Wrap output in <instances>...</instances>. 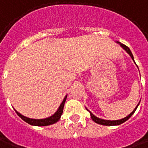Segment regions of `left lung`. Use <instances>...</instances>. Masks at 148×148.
<instances>
[{
    "label": "left lung",
    "mask_w": 148,
    "mask_h": 148,
    "mask_svg": "<svg viewBox=\"0 0 148 148\" xmlns=\"http://www.w3.org/2000/svg\"><path fill=\"white\" fill-rule=\"evenodd\" d=\"M118 43V44H119V45H120L121 47L123 48V49H124L126 52L128 54L131 56V58H132V60L134 61V57H133V54H132V51H131V49L128 48L127 45H123V44H122L121 42H116ZM140 103V102H139ZM139 103H138V105L135 106V108L133 110V111H132V113L129 114L127 117L123 118V119H119V120H106V119H100V118H98L96 117L95 114H93L90 111V110L86 107V109L88 110L89 112H90V117H91L92 120L94 121V122H95L96 123H99V124H101V125H104V126H115V125H120L122 124V123H123L124 122H126V121L127 120V119H129L130 118L132 117V115L133 114L135 113V111L136 110V109H137V107L139 106Z\"/></svg>",
    "instance_id": "8db88e82"
}]
</instances>
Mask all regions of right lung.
Returning a JSON list of instances; mask_svg holds the SVG:
<instances>
[{"instance_id":"right-lung-1","label":"right lung","mask_w":148,"mask_h":148,"mask_svg":"<svg viewBox=\"0 0 148 148\" xmlns=\"http://www.w3.org/2000/svg\"><path fill=\"white\" fill-rule=\"evenodd\" d=\"M67 95L65 96V98L62 100V103L60 104L59 107L58 109L57 110V111L55 113L53 114V115L49 116L48 118H45V119H30V118H28L25 115H22L21 114H20L18 111H16L15 109L14 110L16 111V113L17 114V115L19 117L24 120L25 122H26L27 123L29 124L32 125V126H38V127H43V126H49V125L57 123L58 121L59 120L60 118L62 116V112H63V108H64V105H65V102L66 100Z\"/></svg>"}]
</instances>
